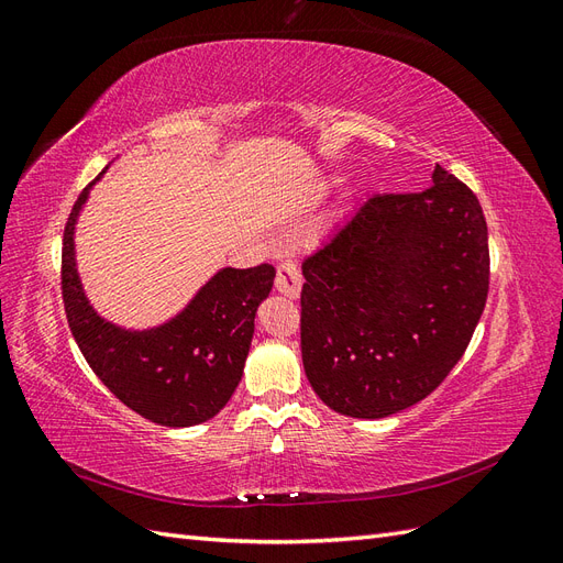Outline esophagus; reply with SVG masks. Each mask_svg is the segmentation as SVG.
I'll list each match as a JSON object with an SVG mask.
<instances>
[{
	"instance_id": "esophagus-1",
	"label": "esophagus",
	"mask_w": 563,
	"mask_h": 563,
	"mask_svg": "<svg viewBox=\"0 0 563 563\" xmlns=\"http://www.w3.org/2000/svg\"><path fill=\"white\" fill-rule=\"evenodd\" d=\"M275 288L286 298H298L300 288H302V275L296 261H282L277 265V277H275Z\"/></svg>"
}]
</instances>
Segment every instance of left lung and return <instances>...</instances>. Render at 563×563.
Listing matches in <instances>:
<instances>
[{
    "instance_id": "8db88e82",
    "label": "left lung",
    "mask_w": 563,
    "mask_h": 563,
    "mask_svg": "<svg viewBox=\"0 0 563 563\" xmlns=\"http://www.w3.org/2000/svg\"><path fill=\"white\" fill-rule=\"evenodd\" d=\"M302 277L300 350L317 397L350 418L399 413L444 383L482 319V203L437 164L424 190L366 199Z\"/></svg>"
}]
</instances>
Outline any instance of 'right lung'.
I'll list each match as a JSON object with an SVG mask.
<instances>
[{
  "instance_id": "add662e5",
  "label": "right lung",
  "mask_w": 563,
  "mask_h": 563,
  "mask_svg": "<svg viewBox=\"0 0 563 563\" xmlns=\"http://www.w3.org/2000/svg\"><path fill=\"white\" fill-rule=\"evenodd\" d=\"M93 183L67 218L60 265L65 317L84 360L139 416L164 428L207 422L242 380L255 310L272 291L275 267H223L172 321L147 331L119 329L96 314L75 265V223Z\"/></svg>"
}]
</instances>
